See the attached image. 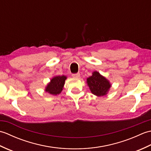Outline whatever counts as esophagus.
Returning a JSON list of instances; mask_svg holds the SVG:
<instances>
[{"label":"esophagus","instance_id":"esophagus-1","mask_svg":"<svg viewBox=\"0 0 151 151\" xmlns=\"http://www.w3.org/2000/svg\"><path fill=\"white\" fill-rule=\"evenodd\" d=\"M72 76L75 78H79L81 75H80V73H76V74H73Z\"/></svg>","mask_w":151,"mask_h":151}]
</instances>
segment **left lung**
I'll return each mask as SVG.
<instances>
[{
	"label": "left lung",
	"mask_w": 151,
	"mask_h": 151,
	"mask_svg": "<svg viewBox=\"0 0 151 151\" xmlns=\"http://www.w3.org/2000/svg\"><path fill=\"white\" fill-rule=\"evenodd\" d=\"M87 83L92 93L99 97L106 94L111 87L107 79L97 71L93 73V75L87 78Z\"/></svg>",
	"instance_id": "8db88e82"
}]
</instances>
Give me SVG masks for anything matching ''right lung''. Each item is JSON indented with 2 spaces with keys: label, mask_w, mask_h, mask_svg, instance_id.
<instances>
[{
  "label": "right lung",
  "mask_w": 151,
  "mask_h": 151,
  "mask_svg": "<svg viewBox=\"0 0 151 151\" xmlns=\"http://www.w3.org/2000/svg\"><path fill=\"white\" fill-rule=\"evenodd\" d=\"M67 78L65 76H57L54 77L50 81V82L47 85L45 91L52 95L60 94L62 91L63 87Z\"/></svg>",
  "instance_id": "1"
}]
</instances>
